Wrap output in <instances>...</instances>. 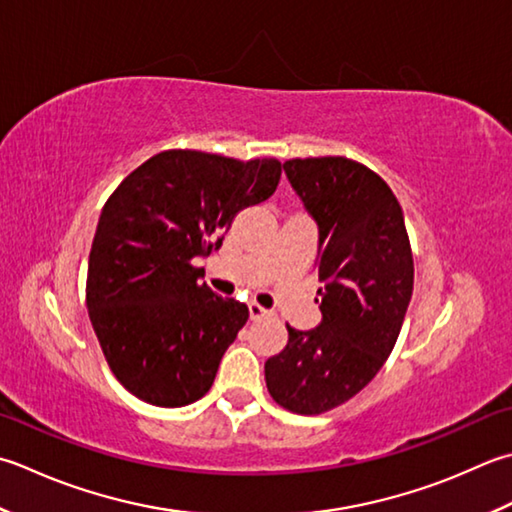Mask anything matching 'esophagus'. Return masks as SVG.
<instances>
[{
    "mask_svg": "<svg viewBox=\"0 0 512 512\" xmlns=\"http://www.w3.org/2000/svg\"><path fill=\"white\" fill-rule=\"evenodd\" d=\"M248 315H250V319H253V322H257V319L270 317L273 313H270V310H266V308H262L259 304H248Z\"/></svg>",
    "mask_w": 512,
    "mask_h": 512,
    "instance_id": "esophagus-1",
    "label": "esophagus"
}]
</instances>
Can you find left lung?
Listing matches in <instances>:
<instances>
[{
  "instance_id": "1",
  "label": "left lung",
  "mask_w": 512,
  "mask_h": 512,
  "mask_svg": "<svg viewBox=\"0 0 512 512\" xmlns=\"http://www.w3.org/2000/svg\"><path fill=\"white\" fill-rule=\"evenodd\" d=\"M284 170L319 228L322 324H286L288 344L266 362V386L290 413L322 415L355 397L393 353L413 295V250L397 197L364 164L306 157Z\"/></svg>"
}]
</instances>
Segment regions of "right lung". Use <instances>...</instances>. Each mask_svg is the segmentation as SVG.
<instances>
[{
	"label": "right lung",
	"instance_id": "obj_1",
	"mask_svg": "<svg viewBox=\"0 0 512 512\" xmlns=\"http://www.w3.org/2000/svg\"><path fill=\"white\" fill-rule=\"evenodd\" d=\"M282 164L164 150L135 168L99 215L86 306L106 362L128 393L179 408L202 399L248 306L202 282L199 255L222 246L239 210L275 193Z\"/></svg>",
	"mask_w": 512,
	"mask_h": 512
}]
</instances>
